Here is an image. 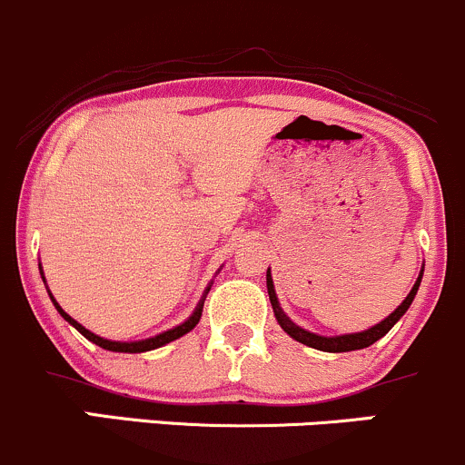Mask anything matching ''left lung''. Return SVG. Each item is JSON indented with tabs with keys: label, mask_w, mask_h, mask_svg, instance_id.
<instances>
[{
	"label": "left lung",
	"mask_w": 465,
	"mask_h": 465,
	"mask_svg": "<svg viewBox=\"0 0 465 465\" xmlns=\"http://www.w3.org/2000/svg\"><path fill=\"white\" fill-rule=\"evenodd\" d=\"M423 273V269H421ZM421 273L420 278H417V282L412 284L411 293L406 295L404 302L400 304L392 313L389 315L386 320H381L380 324L371 326L369 331H361V333H351V335H338V338H324V335H315V333H309V331L300 329V326H295L291 320L284 315V311L280 309L278 304V298H275V289H273V280H272V272H267V291H269V300H272V307H273V313H275V320H278V324L282 326L284 333H289L291 338L302 341V344L311 346V349H318V351H326V353H346V351H357V349H366V346L375 344L377 340L384 338L386 333L395 326L397 320L401 318V315L406 313L408 307L412 304V300H415L417 295V289H420V282H421Z\"/></svg>",
	"instance_id": "1"
}]
</instances>
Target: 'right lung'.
Listing matches in <instances>:
<instances>
[{
	"label": "right lung",
	"mask_w": 465,
	"mask_h": 465,
	"mask_svg": "<svg viewBox=\"0 0 465 465\" xmlns=\"http://www.w3.org/2000/svg\"><path fill=\"white\" fill-rule=\"evenodd\" d=\"M207 293H209V289L205 291V295H207ZM205 295H203V300H201V302H198V307H196V311H193V313H192V318H190V320H185V322H183L181 326H176V329H170V331H165V333L156 335V338L141 340V341H110V340L99 338V335L90 333L88 329H84V326H81L79 322H76V320L70 318V315L65 313V311L61 309L57 302H54L53 295H50V298H53L54 307H57L59 313L64 315L65 322L73 324L74 329L79 331L81 335H84V338H88L90 341H94V344H96V346H101V349H105V351H116V353H143V351L158 349V346L170 344V341H174V340H178V338H183V335H185V333H190V331L193 329V326L198 324V320H201V315H203V304H205Z\"/></svg>",
	"instance_id": "obj_1"
}]
</instances>
